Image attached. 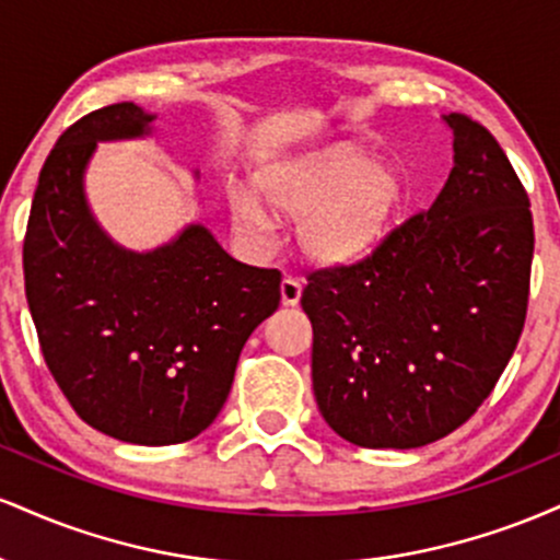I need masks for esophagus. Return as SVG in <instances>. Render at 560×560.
<instances>
[{"instance_id": "esophagus-1", "label": "esophagus", "mask_w": 560, "mask_h": 560, "mask_svg": "<svg viewBox=\"0 0 560 560\" xmlns=\"http://www.w3.org/2000/svg\"><path fill=\"white\" fill-rule=\"evenodd\" d=\"M302 298V281L294 279V276H287L284 281H281V302L289 307H294Z\"/></svg>"}]
</instances>
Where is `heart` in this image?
Returning a JSON list of instances; mask_svg holds the SVG:
<instances>
[{
	"label": "heart",
	"mask_w": 560,
	"mask_h": 560,
	"mask_svg": "<svg viewBox=\"0 0 560 560\" xmlns=\"http://www.w3.org/2000/svg\"><path fill=\"white\" fill-rule=\"evenodd\" d=\"M255 186L279 213L300 218L302 253L326 266L363 258L402 199L400 176L387 163L345 150L268 165L255 176ZM226 205L242 242L253 249L273 247L276 218L253 189L231 186Z\"/></svg>",
	"instance_id": "heart-1"
}]
</instances>
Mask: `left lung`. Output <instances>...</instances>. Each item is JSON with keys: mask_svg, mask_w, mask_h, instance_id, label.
I'll use <instances>...</instances> for the list:
<instances>
[{"mask_svg": "<svg viewBox=\"0 0 560 560\" xmlns=\"http://www.w3.org/2000/svg\"><path fill=\"white\" fill-rule=\"evenodd\" d=\"M442 120L453 171L432 208L302 289L318 410L352 445L410 450L455 432L490 397L524 329L529 197L485 126L460 113Z\"/></svg>", "mask_w": 560, "mask_h": 560, "instance_id": "obj_1", "label": "left lung"}]
</instances>
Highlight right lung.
Listing matches in <instances>:
<instances>
[{
    "mask_svg": "<svg viewBox=\"0 0 560 560\" xmlns=\"http://www.w3.org/2000/svg\"><path fill=\"white\" fill-rule=\"evenodd\" d=\"M155 118L118 102L70 126L23 242L25 298L62 395L96 432L152 447L215 421L244 342L281 300L276 268L234 260L202 223L147 253L96 223L83 184L96 141L144 139Z\"/></svg>",
    "mask_w": 560,
    "mask_h": 560,
    "instance_id": "obj_1",
    "label": "right lung"
}]
</instances>
